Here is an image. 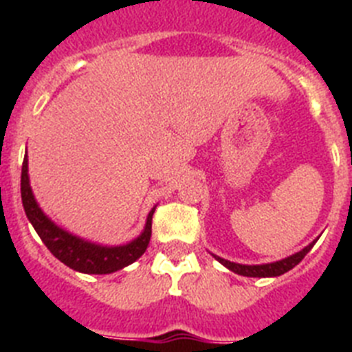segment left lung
<instances>
[{
  "label": "left lung",
  "instance_id": "left-lung-1",
  "mask_svg": "<svg viewBox=\"0 0 352 352\" xmlns=\"http://www.w3.org/2000/svg\"><path fill=\"white\" fill-rule=\"evenodd\" d=\"M314 243H316V241H314ZM314 243H310L309 247H305L303 250L298 252V254H294V256L285 257V259L276 261V263H270V264H256V266H247V264H236V263H231V261H226V259H222V257H217V256H214V259L219 261V263H222L223 266L231 270V272L238 273V275L259 276V278H263V276H278V275H284L285 272H289V270L294 268V266H296V264L300 263V261L303 259L307 254H309L310 248L314 247Z\"/></svg>",
  "mask_w": 352,
  "mask_h": 352
}]
</instances>
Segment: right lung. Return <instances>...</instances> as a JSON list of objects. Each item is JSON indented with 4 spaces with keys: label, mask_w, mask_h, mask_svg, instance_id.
I'll use <instances>...</instances> for the list:
<instances>
[{
    "label": "right lung",
    "mask_w": 352,
    "mask_h": 352,
    "mask_svg": "<svg viewBox=\"0 0 352 352\" xmlns=\"http://www.w3.org/2000/svg\"><path fill=\"white\" fill-rule=\"evenodd\" d=\"M21 197H23V206L28 220L35 227L43 245L51 250L56 259H60L68 268L76 270V272L91 273V275H107V273L118 272V270L132 264L133 261H138L149 245L151 219H153L155 210L149 211L142 234L138 239H133L132 243L123 245V247H100V245L88 243V241L68 234L67 231L54 226L42 213L33 197L30 178H28L26 157H24L23 173H21Z\"/></svg>",
    "instance_id": "add662e5"
}]
</instances>
